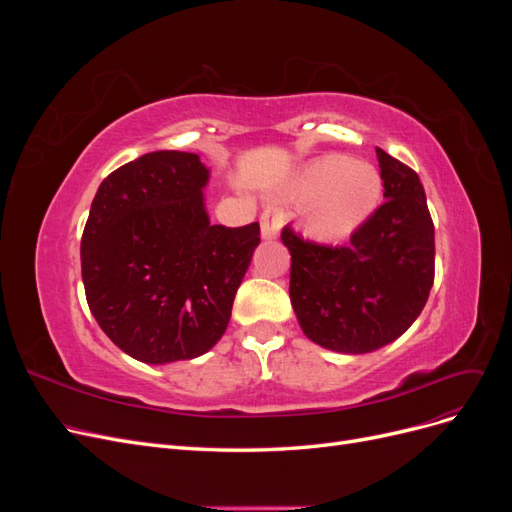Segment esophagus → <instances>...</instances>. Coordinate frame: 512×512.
I'll return each instance as SVG.
<instances>
[{"label":"esophagus","instance_id":"obj_1","mask_svg":"<svg viewBox=\"0 0 512 512\" xmlns=\"http://www.w3.org/2000/svg\"><path fill=\"white\" fill-rule=\"evenodd\" d=\"M286 222V211L280 205H269L260 215V232L262 239H275L280 235V228Z\"/></svg>","mask_w":512,"mask_h":512}]
</instances>
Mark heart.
<instances>
[{"label":"heart","instance_id":"obj_1","mask_svg":"<svg viewBox=\"0 0 512 512\" xmlns=\"http://www.w3.org/2000/svg\"><path fill=\"white\" fill-rule=\"evenodd\" d=\"M290 194L309 203L303 215V232L314 241L333 243L359 228L382 194L378 170L344 156H324L309 162L294 179Z\"/></svg>","mask_w":512,"mask_h":512}]
</instances>
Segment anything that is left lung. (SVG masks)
<instances>
[{
  "mask_svg": "<svg viewBox=\"0 0 512 512\" xmlns=\"http://www.w3.org/2000/svg\"><path fill=\"white\" fill-rule=\"evenodd\" d=\"M384 203L346 245L303 241L282 230L290 252V301L314 344L374 352L404 335L421 316L433 286V222L412 168L376 147Z\"/></svg>",
  "mask_w": 512,
  "mask_h": 512,
  "instance_id": "left-lung-1",
  "label": "left lung"
}]
</instances>
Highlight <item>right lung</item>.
Returning a JSON list of instances; mask_svg holds the SVG:
<instances>
[{
	"mask_svg": "<svg viewBox=\"0 0 512 512\" xmlns=\"http://www.w3.org/2000/svg\"><path fill=\"white\" fill-rule=\"evenodd\" d=\"M209 168L153 151L108 175L91 203L81 269L91 314L132 359L164 365L209 352L260 243L258 222H209Z\"/></svg>",
	"mask_w": 512,
	"mask_h": 512,
	"instance_id": "right-lung-1",
	"label": "right lung"
}]
</instances>
